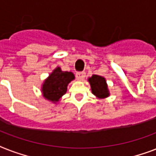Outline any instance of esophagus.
I'll use <instances>...</instances> for the list:
<instances>
[{
  "label": "esophagus",
  "instance_id": "1",
  "mask_svg": "<svg viewBox=\"0 0 156 156\" xmlns=\"http://www.w3.org/2000/svg\"><path fill=\"white\" fill-rule=\"evenodd\" d=\"M86 76V73L85 72H78V73H76V78L78 81H82L84 79Z\"/></svg>",
  "mask_w": 156,
  "mask_h": 156
}]
</instances>
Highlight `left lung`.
I'll return each mask as SVG.
<instances>
[{"label": "left lung", "instance_id": "1", "mask_svg": "<svg viewBox=\"0 0 156 156\" xmlns=\"http://www.w3.org/2000/svg\"><path fill=\"white\" fill-rule=\"evenodd\" d=\"M88 82L91 86V93L98 99H105L110 97V91L108 88L106 80L104 77L93 74L88 78Z\"/></svg>", "mask_w": 156, "mask_h": 156}]
</instances>
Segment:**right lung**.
<instances>
[{"mask_svg":"<svg viewBox=\"0 0 156 156\" xmlns=\"http://www.w3.org/2000/svg\"><path fill=\"white\" fill-rule=\"evenodd\" d=\"M74 78L75 76L72 72L62 71L60 67L57 66L41 84L42 97L56 104L66 93L69 83Z\"/></svg>","mask_w":156,"mask_h":156,"instance_id":"add662e5","label":"right lung"}]
</instances>
